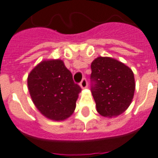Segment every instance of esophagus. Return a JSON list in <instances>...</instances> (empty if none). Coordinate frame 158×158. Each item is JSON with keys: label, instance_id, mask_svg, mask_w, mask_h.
I'll return each instance as SVG.
<instances>
[{"label": "esophagus", "instance_id": "1", "mask_svg": "<svg viewBox=\"0 0 158 158\" xmlns=\"http://www.w3.org/2000/svg\"><path fill=\"white\" fill-rule=\"evenodd\" d=\"M80 87H81L83 89H84V88H86L88 87V82H87V79H86L85 78H83V79H82L81 83H80Z\"/></svg>", "mask_w": 158, "mask_h": 158}]
</instances>
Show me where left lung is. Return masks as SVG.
<instances>
[{
  "mask_svg": "<svg viewBox=\"0 0 158 158\" xmlns=\"http://www.w3.org/2000/svg\"><path fill=\"white\" fill-rule=\"evenodd\" d=\"M92 94L101 116L117 117L126 111L134 97V74L121 61L99 57L92 62Z\"/></svg>",
  "mask_w": 158,
  "mask_h": 158,
  "instance_id": "1",
  "label": "left lung"
}]
</instances>
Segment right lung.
Returning <instances> with one entry per match:
<instances>
[{
  "instance_id": "add662e5",
  "label": "right lung",
  "mask_w": 158,
  "mask_h": 158,
  "mask_svg": "<svg viewBox=\"0 0 158 158\" xmlns=\"http://www.w3.org/2000/svg\"><path fill=\"white\" fill-rule=\"evenodd\" d=\"M28 90L33 103L46 118L62 121L72 114L81 88L61 60L42 61L30 72Z\"/></svg>"
}]
</instances>
